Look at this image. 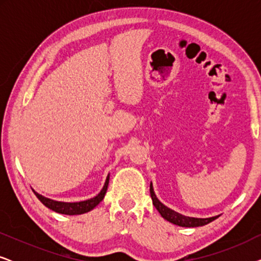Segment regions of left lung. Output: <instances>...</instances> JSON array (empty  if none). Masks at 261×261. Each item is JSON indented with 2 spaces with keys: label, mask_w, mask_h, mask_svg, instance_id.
Returning a JSON list of instances; mask_svg holds the SVG:
<instances>
[{
  "label": "left lung",
  "mask_w": 261,
  "mask_h": 261,
  "mask_svg": "<svg viewBox=\"0 0 261 261\" xmlns=\"http://www.w3.org/2000/svg\"><path fill=\"white\" fill-rule=\"evenodd\" d=\"M149 192H151V197H152V202L153 205L155 206L156 210H158L160 215H162L164 219L169 222L177 224V226L180 227H199V226H204V224H208L212 222V221L216 220L219 216H213V217H208V219H197V217H189V216H184L181 214L174 212V210L167 208L166 205H164L162 202L156 198V196L154 194V190H153V185L151 183L149 185Z\"/></svg>",
  "instance_id": "1"
}]
</instances>
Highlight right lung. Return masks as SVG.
<instances>
[{"label": "right lung", "mask_w": 261, "mask_h": 261, "mask_svg": "<svg viewBox=\"0 0 261 261\" xmlns=\"http://www.w3.org/2000/svg\"><path fill=\"white\" fill-rule=\"evenodd\" d=\"M108 184H109V176L107 177L105 187L102 188L101 192H99L97 196H95V197H92L90 199H87V201H81V202H58V201H53V199H49L47 197H44V196L39 195L38 192L35 191L34 194L42 204L47 206L48 209L53 210V212L64 214V215H81V214L90 212V210L94 209L99 202H102V199L105 198L107 189H108Z\"/></svg>", "instance_id": "add662e5"}]
</instances>
